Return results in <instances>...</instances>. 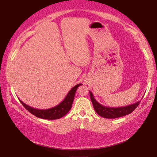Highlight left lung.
Returning <instances> with one entry per match:
<instances>
[{"label":"left lung","instance_id":"8db88e82","mask_svg":"<svg viewBox=\"0 0 157 157\" xmlns=\"http://www.w3.org/2000/svg\"><path fill=\"white\" fill-rule=\"evenodd\" d=\"M90 93V98H91V102L93 104L94 108L95 109L96 112L98 113L100 117H102L106 119H116V118H119L124 117L127 114H129L139 106V102L135 103L128 106H121V107H108L103 106L98 103L97 101L94 98V94H92L91 91H89Z\"/></svg>","mask_w":157,"mask_h":157}]
</instances>
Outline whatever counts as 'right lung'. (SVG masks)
<instances>
[{
  "instance_id": "obj_1",
  "label": "right lung",
  "mask_w": 157,
  "mask_h": 157,
  "mask_svg": "<svg viewBox=\"0 0 157 157\" xmlns=\"http://www.w3.org/2000/svg\"><path fill=\"white\" fill-rule=\"evenodd\" d=\"M81 85H82V83H78V84L75 86L74 87H73L70 90L69 92H68L67 95L66 96V97L64 98V99L59 104L50 109H38L33 108V107L25 104V103H23L20 99H19V101H20L23 106L30 113L34 116H36V117L49 120L59 119L60 118L64 117L71 110L73 101H74V99L75 94H76V91L77 89H78V87L80 86Z\"/></svg>"
}]
</instances>
